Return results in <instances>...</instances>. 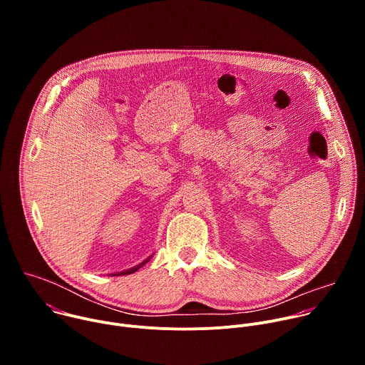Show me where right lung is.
<instances>
[{
  "instance_id": "add662e5",
  "label": "right lung",
  "mask_w": 365,
  "mask_h": 365,
  "mask_svg": "<svg viewBox=\"0 0 365 365\" xmlns=\"http://www.w3.org/2000/svg\"><path fill=\"white\" fill-rule=\"evenodd\" d=\"M150 258H151V257H148V258H147V259H144V262H143V263H140V264H138V266H135V267H133V269H128V270H125V272H121V273H118V274H117V276H121V274H131V273H134V272H137V270H138V269H140V267H143V266H144V264H145V263H147V262H148V259H150ZM113 276H115V274H113Z\"/></svg>"
}]
</instances>
